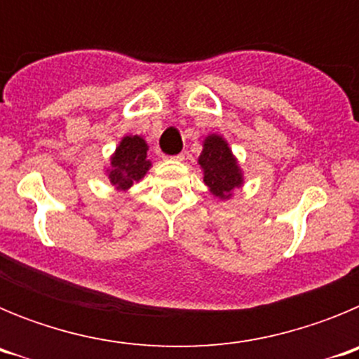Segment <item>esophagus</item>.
<instances>
[{
	"mask_svg": "<svg viewBox=\"0 0 359 359\" xmlns=\"http://www.w3.org/2000/svg\"><path fill=\"white\" fill-rule=\"evenodd\" d=\"M169 160H176V161H183L185 160V154H176V156H169Z\"/></svg>",
	"mask_w": 359,
	"mask_h": 359,
	"instance_id": "esophagus-1",
	"label": "esophagus"
}]
</instances>
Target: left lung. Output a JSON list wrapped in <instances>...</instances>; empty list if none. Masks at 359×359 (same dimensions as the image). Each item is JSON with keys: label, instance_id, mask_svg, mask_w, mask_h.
I'll list each match as a JSON object with an SVG mask.
<instances>
[{"label": "left lung", "instance_id": "8db88e82", "mask_svg": "<svg viewBox=\"0 0 359 359\" xmlns=\"http://www.w3.org/2000/svg\"><path fill=\"white\" fill-rule=\"evenodd\" d=\"M198 163L201 165L203 174H205L203 180L212 194L217 198L228 199L231 196V190L243 185V174H241L237 160L221 136H207Z\"/></svg>", "mask_w": 359, "mask_h": 359}]
</instances>
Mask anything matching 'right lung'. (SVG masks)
I'll return each mask as SVG.
<instances>
[{
  "mask_svg": "<svg viewBox=\"0 0 359 359\" xmlns=\"http://www.w3.org/2000/svg\"><path fill=\"white\" fill-rule=\"evenodd\" d=\"M151 167L147 158V144L142 136H123L107 169L111 185L128 190L135 182H140Z\"/></svg>",
  "mask_w": 359,
  "mask_h": 359,
  "instance_id": "add662e5",
  "label": "right lung"
}]
</instances>
